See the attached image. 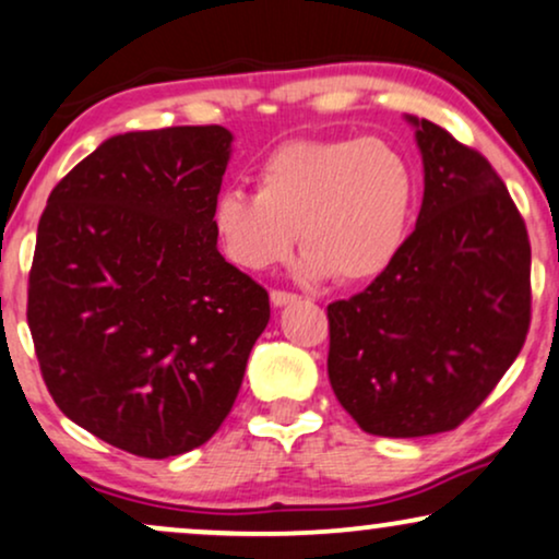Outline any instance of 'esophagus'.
<instances>
[{"label":"esophagus","mask_w":559,"mask_h":559,"mask_svg":"<svg viewBox=\"0 0 559 559\" xmlns=\"http://www.w3.org/2000/svg\"><path fill=\"white\" fill-rule=\"evenodd\" d=\"M269 298H272V306L274 308H282V306H287V302L298 300V295L285 293V290H272V295H269Z\"/></svg>","instance_id":"esophagus-1"}]
</instances>
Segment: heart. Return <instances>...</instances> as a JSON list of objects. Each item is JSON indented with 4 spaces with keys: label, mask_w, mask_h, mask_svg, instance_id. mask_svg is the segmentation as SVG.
<instances>
[{
    "label": "heart",
    "mask_w": 559,
    "mask_h": 559,
    "mask_svg": "<svg viewBox=\"0 0 559 559\" xmlns=\"http://www.w3.org/2000/svg\"><path fill=\"white\" fill-rule=\"evenodd\" d=\"M415 191L406 155L381 136L290 140L259 165L257 194L215 199L212 227L225 257L248 272L285 261L300 230L302 277L357 285L402 253Z\"/></svg>",
    "instance_id": "obj_1"
}]
</instances>
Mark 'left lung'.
I'll return each instance as SVG.
<instances>
[{
  "instance_id": "obj_1",
  "label": "left lung",
  "mask_w": 559,
  "mask_h": 559,
  "mask_svg": "<svg viewBox=\"0 0 559 559\" xmlns=\"http://www.w3.org/2000/svg\"><path fill=\"white\" fill-rule=\"evenodd\" d=\"M423 153L417 227L329 316V381L370 436L453 430L506 376L532 323V246L485 155L406 116Z\"/></svg>"
}]
</instances>
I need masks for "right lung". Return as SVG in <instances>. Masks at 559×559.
<instances>
[{
    "label": "right lung",
    "instance_id": "add662e5",
    "mask_svg": "<svg viewBox=\"0 0 559 559\" xmlns=\"http://www.w3.org/2000/svg\"><path fill=\"white\" fill-rule=\"evenodd\" d=\"M225 127L116 134L53 186L27 280L48 394L121 451L168 459L233 409L269 295L217 251Z\"/></svg>",
    "mask_w": 559,
    "mask_h": 559
}]
</instances>
